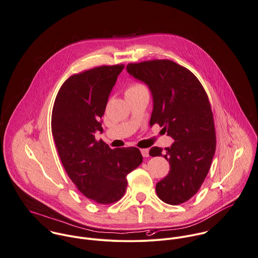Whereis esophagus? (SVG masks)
Returning <instances> with one entry per match:
<instances>
[{
    "label": "esophagus",
    "mask_w": 258,
    "mask_h": 258,
    "mask_svg": "<svg viewBox=\"0 0 258 258\" xmlns=\"http://www.w3.org/2000/svg\"><path fill=\"white\" fill-rule=\"evenodd\" d=\"M141 153H142L143 157H145V158L149 157V150H148V149H142V150H141Z\"/></svg>",
    "instance_id": "esophagus-1"
}]
</instances>
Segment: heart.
I'll use <instances>...</instances> for the list:
<instances>
[{
	"instance_id": "heart-1",
	"label": "heart",
	"mask_w": 258,
	"mask_h": 258,
	"mask_svg": "<svg viewBox=\"0 0 258 258\" xmlns=\"http://www.w3.org/2000/svg\"><path fill=\"white\" fill-rule=\"evenodd\" d=\"M146 87L144 85H142L141 83H133L131 84L126 90H125V93H130V92H135V91H139V90H142V89H145Z\"/></svg>"
}]
</instances>
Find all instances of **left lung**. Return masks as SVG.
I'll return each instance as SVG.
<instances>
[{"instance_id": "8db88e82", "label": "left lung", "mask_w": 258, "mask_h": 258, "mask_svg": "<svg viewBox=\"0 0 258 258\" xmlns=\"http://www.w3.org/2000/svg\"><path fill=\"white\" fill-rule=\"evenodd\" d=\"M127 72L149 85L154 99L150 123H158L174 139L166 148L169 174L156 185L167 204L190 200L200 189L216 150V132L208 95L199 79L186 67L168 59L130 63ZM154 147L150 156H161Z\"/></svg>"}]
</instances>
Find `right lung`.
I'll return each instance as SVG.
<instances>
[{"instance_id": "1", "label": "right lung", "mask_w": 258, "mask_h": 258, "mask_svg": "<svg viewBox=\"0 0 258 258\" xmlns=\"http://www.w3.org/2000/svg\"><path fill=\"white\" fill-rule=\"evenodd\" d=\"M123 64L97 66L71 75L54 101L51 130L61 163L86 198L108 205L126 190V175L143 162L138 148L110 149L94 137Z\"/></svg>"}]
</instances>
